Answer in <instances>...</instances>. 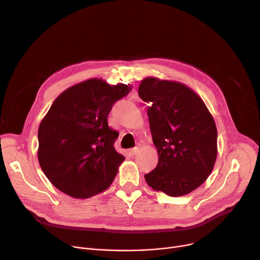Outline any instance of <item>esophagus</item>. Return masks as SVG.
I'll return each mask as SVG.
<instances>
[{
    "label": "esophagus",
    "mask_w": 260,
    "mask_h": 260,
    "mask_svg": "<svg viewBox=\"0 0 260 260\" xmlns=\"http://www.w3.org/2000/svg\"><path fill=\"white\" fill-rule=\"evenodd\" d=\"M138 151H139V147H134V148L128 149V154H129L131 156H135L136 154L138 153Z\"/></svg>",
    "instance_id": "esophagus-1"
}]
</instances>
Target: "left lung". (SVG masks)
I'll return each instance as SVG.
<instances>
[{
  "instance_id": "1",
  "label": "left lung",
  "mask_w": 260,
  "mask_h": 260,
  "mask_svg": "<svg viewBox=\"0 0 260 260\" xmlns=\"http://www.w3.org/2000/svg\"><path fill=\"white\" fill-rule=\"evenodd\" d=\"M139 97L147 108L153 142L159 156L147 184L171 197L189 194L213 171L217 158V128L206 103L177 81L144 78Z\"/></svg>"
}]
</instances>
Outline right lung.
<instances>
[{"label":"right lung","mask_w":260,"mask_h":260,"mask_svg":"<svg viewBox=\"0 0 260 260\" xmlns=\"http://www.w3.org/2000/svg\"><path fill=\"white\" fill-rule=\"evenodd\" d=\"M132 90L88 79L61 92L40 123L38 160L48 180L68 196L86 199L111 186L124 161L107 124L114 103Z\"/></svg>","instance_id":"obj_1"}]
</instances>
